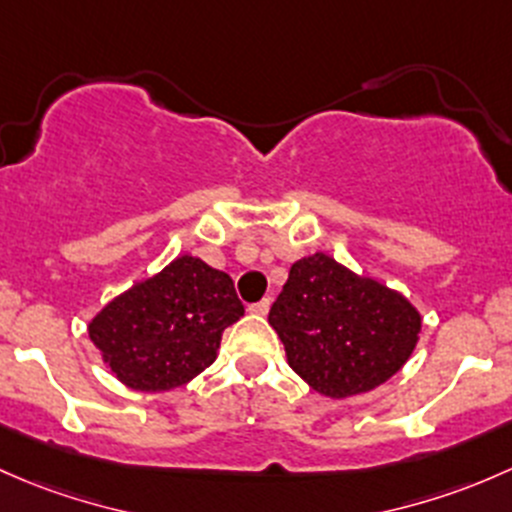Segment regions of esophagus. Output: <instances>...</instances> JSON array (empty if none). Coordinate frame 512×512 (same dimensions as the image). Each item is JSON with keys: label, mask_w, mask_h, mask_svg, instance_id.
<instances>
[{"label": "esophagus", "mask_w": 512, "mask_h": 512, "mask_svg": "<svg viewBox=\"0 0 512 512\" xmlns=\"http://www.w3.org/2000/svg\"><path fill=\"white\" fill-rule=\"evenodd\" d=\"M268 308H271V300H268V298H263V300H258V303L249 305V310H251V313H254V315H266Z\"/></svg>", "instance_id": "obj_1"}]
</instances>
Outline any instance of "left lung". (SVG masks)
Returning a JSON list of instances; mask_svg holds the SVG:
<instances>
[{"instance_id": "1", "label": "left lung", "mask_w": 512, "mask_h": 512, "mask_svg": "<svg viewBox=\"0 0 512 512\" xmlns=\"http://www.w3.org/2000/svg\"><path fill=\"white\" fill-rule=\"evenodd\" d=\"M268 323L286 347L288 365L333 399L387 382L409 360L421 330L404 295L325 254L293 263Z\"/></svg>"}]
</instances>
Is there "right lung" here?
<instances>
[{
    "label": "right lung",
    "instance_id": "1",
    "mask_svg": "<svg viewBox=\"0 0 512 512\" xmlns=\"http://www.w3.org/2000/svg\"><path fill=\"white\" fill-rule=\"evenodd\" d=\"M241 315L229 273L179 256L110 300L88 335L120 382L138 392H167L217 360L221 333Z\"/></svg>",
    "mask_w": 512,
    "mask_h": 512
}]
</instances>
